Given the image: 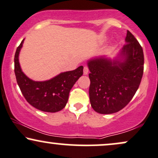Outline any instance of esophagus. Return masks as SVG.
<instances>
[{"label": "esophagus", "instance_id": "obj_1", "mask_svg": "<svg viewBox=\"0 0 158 158\" xmlns=\"http://www.w3.org/2000/svg\"><path fill=\"white\" fill-rule=\"evenodd\" d=\"M88 72H89L88 68L87 66H85L84 67V69H83V73H84V75H88Z\"/></svg>", "mask_w": 158, "mask_h": 158}]
</instances>
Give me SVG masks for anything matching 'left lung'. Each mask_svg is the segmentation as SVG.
Listing matches in <instances>:
<instances>
[{"label":"left lung","instance_id":"obj_1","mask_svg":"<svg viewBox=\"0 0 158 158\" xmlns=\"http://www.w3.org/2000/svg\"><path fill=\"white\" fill-rule=\"evenodd\" d=\"M126 44L114 59L107 56L88 61L91 107L102 114H114L131 100L139 88L143 73L142 47L129 31Z\"/></svg>","mask_w":158,"mask_h":158}]
</instances>
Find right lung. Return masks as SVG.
Listing matches in <instances>:
<instances>
[{"instance_id":"right-lung-1","label":"right lung","mask_w":158,"mask_h":158,"mask_svg":"<svg viewBox=\"0 0 158 158\" xmlns=\"http://www.w3.org/2000/svg\"><path fill=\"white\" fill-rule=\"evenodd\" d=\"M23 41L15 55V74L20 89L26 100L41 111L55 113L62 110L68 102L69 93L83 74V66L63 72L46 81H34L25 75L19 63V53Z\"/></svg>"}]
</instances>
